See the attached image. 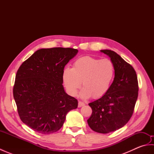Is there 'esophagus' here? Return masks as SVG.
I'll return each mask as SVG.
<instances>
[{
    "label": "esophagus",
    "mask_w": 154,
    "mask_h": 154,
    "mask_svg": "<svg viewBox=\"0 0 154 154\" xmlns=\"http://www.w3.org/2000/svg\"><path fill=\"white\" fill-rule=\"evenodd\" d=\"M85 105V104L82 101H79V103H78V106L79 107H81V106H83Z\"/></svg>",
    "instance_id": "obj_1"
}]
</instances>
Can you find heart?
I'll use <instances>...</instances> for the list:
<instances>
[{"label": "heart", "mask_w": 154, "mask_h": 154, "mask_svg": "<svg viewBox=\"0 0 154 154\" xmlns=\"http://www.w3.org/2000/svg\"><path fill=\"white\" fill-rule=\"evenodd\" d=\"M115 67L109 59L90 56L80 57L75 61L73 68L65 67L62 73V79L67 92L75 96L81 86L83 88L80 96L87 99L92 96L97 99L106 94L112 83Z\"/></svg>", "instance_id": "b5f03b06"}]
</instances>
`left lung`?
I'll list each match as a JSON object with an SVG mask.
<instances>
[{
	"mask_svg": "<svg viewBox=\"0 0 154 154\" xmlns=\"http://www.w3.org/2000/svg\"><path fill=\"white\" fill-rule=\"evenodd\" d=\"M100 51L110 57L115 73L106 93L89 104L93 112L87 122L93 131L107 134L121 128L132 117L138 96V83L134 69L119 54L109 50Z\"/></svg>",
	"mask_w": 154,
	"mask_h": 154,
	"instance_id": "obj_1",
	"label": "left lung"
}]
</instances>
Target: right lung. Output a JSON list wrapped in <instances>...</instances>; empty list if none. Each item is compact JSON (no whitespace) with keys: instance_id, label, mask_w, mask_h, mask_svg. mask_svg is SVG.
<instances>
[{"instance_id":"right-lung-1","label":"right lung","mask_w":154,"mask_h":154,"mask_svg":"<svg viewBox=\"0 0 154 154\" xmlns=\"http://www.w3.org/2000/svg\"><path fill=\"white\" fill-rule=\"evenodd\" d=\"M77 52L70 48L40 49L18 69L13 96L21 120L34 131H58L69 111L77 108V100L62 85L64 67Z\"/></svg>"}]
</instances>
